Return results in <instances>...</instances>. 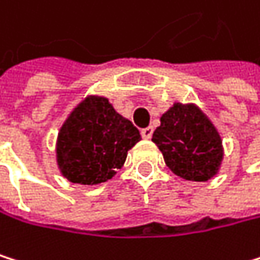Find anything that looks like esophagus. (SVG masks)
Here are the masks:
<instances>
[{
  "mask_svg": "<svg viewBox=\"0 0 260 260\" xmlns=\"http://www.w3.org/2000/svg\"><path fill=\"white\" fill-rule=\"evenodd\" d=\"M152 133H154V131H152V127H151V126L143 127V129H142V137L146 139V140H149V139L152 137Z\"/></svg>",
  "mask_w": 260,
  "mask_h": 260,
  "instance_id": "esophagus-1",
  "label": "esophagus"
}]
</instances>
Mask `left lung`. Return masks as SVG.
<instances>
[{"label": "left lung", "mask_w": 260, "mask_h": 260, "mask_svg": "<svg viewBox=\"0 0 260 260\" xmlns=\"http://www.w3.org/2000/svg\"><path fill=\"white\" fill-rule=\"evenodd\" d=\"M152 142L166 166L191 182H208L219 174L223 143L214 123L196 103L174 102L160 117Z\"/></svg>", "instance_id": "obj_1"}]
</instances>
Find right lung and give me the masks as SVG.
<instances>
[{
	"instance_id": "1",
	"label": "right lung",
	"mask_w": 260,
	"mask_h": 260,
	"mask_svg": "<svg viewBox=\"0 0 260 260\" xmlns=\"http://www.w3.org/2000/svg\"><path fill=\"white\" fill-rule=\"evenodd\" d=\"M142 140L139 129L97 94L86 95L63 121L55 157L64 179L78 185L108 182Z\"/></svg>"
}]
</instances>
